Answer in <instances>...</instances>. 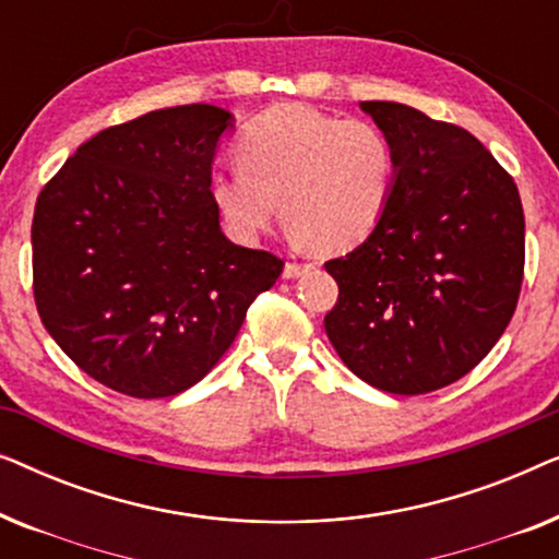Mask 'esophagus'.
<instances>
[{
	"label": "esophagus",
	"instance_id": "esophagus-1",
	"mask_svg": "<svg viewBox=\"0 0 559 559\" xmlns=\"http://www.w3.org/2000/svg\"><path fill=\"white\" fill-rule=\"evenodd\" d=\"M310 272V264H297V262H287L285 270H282V277L285 280H297L300 274Z\"/></svg>",
	"mask_w": 559,
	"mask_h": 559
}]
</instances>
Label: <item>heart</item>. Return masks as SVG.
I'll list each match as a JSON object with an SVG mask.
<instances>
[{
	"label": "heart",
	"instance_id": "b5f03b06",
	"mask_svg": "<svg viewBox=\"0 0 559 559\" xmlns=\"http://www.w3.org/2000/svg\"><path fill=\"white\" fill-rule=\"evenodd\" d=\"M236 170L209 180L226 231L254 241L282 201L293 234L318 254H346L371 239L400 180L384 129L297 102L257 114L236 140Z\"/></svg>",
	"mask_w": 559,
	"mask_h": 559
}]
</instances>
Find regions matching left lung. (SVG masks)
<instances>
[{
  "label": "left lung",
  "mask_w": 559,
  "mask_h": 559,
  "mask_svg": "<svg viewBox=\"0 0 559 559\" xmlns=\"http://www.w3.org/2000/svg\"><path fill=\"white\" fill-rule=\"evenodd\" d=\"M400 157L386 218L325 262L338 302L325 333L341 361L389 394H427L484 361L516 310L524 211L476 136L396 102H361Z\"/></svg>",
  "instance_id": "1"
}]
</instances>
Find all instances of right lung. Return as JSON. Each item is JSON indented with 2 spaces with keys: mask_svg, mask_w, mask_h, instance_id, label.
Returning <instances> with one entry per match:
<instances>
[{
  "mask_svg": "<svg viewBox=\"0 0 559 559\" xmlns=\"http://www.w3.org/2000/svg\"><path fill=\"white\" fill-rule=\"evenodd\" d=\"M234 114L157 109L75 150L33 218L35 305L71 361L114 392L198 384L285 262L228 241L209 180Z\"/></svg>",
  "mask_w": 559,
  "mask_h": 559,
  "instance_id": "1",
  "label": "right lung"
}]
</instances>
